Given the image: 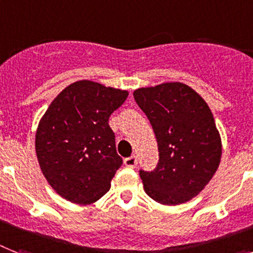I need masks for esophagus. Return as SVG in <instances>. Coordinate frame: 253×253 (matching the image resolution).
Here are the masks:
<instances>
[{
	"mask_svg": "<svg viewBox=\"0 0 253 253\" xmlns=\"http://www.w3.org/2000/svg\"><path fill=\"white\" fill-rule=\"evenodd\" d=\"M125 165L127 166V168H135V166L137 165V159L135 157V156H131V157H127V159H125Z\"/></svg>",
	"mask_w": 253,
	"mask_h": 253,
	"instance_id": "1",
	"label": "esophagus"
}]
</instances>
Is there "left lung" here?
Here are the masks:
<instances>
[{"label": "left lung", "mask_w": 253, "mask_h": 253, "mask_svg": "<svg viewBox=\"0 0 253 253\" xmlns=\"http://www.w3.org/2000/svg\"><path fill=\"white\" fill-rule=\"evenodd\" d=\"M133 98L145 113L159 145L155 170H140L149 198L183 204L200 194L218 169L222 145L208 104L183 83L139 88Z\"/></svg>", "instance_id": "8db88e82"}]
</instances>
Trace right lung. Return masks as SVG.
<instances>
[{"label":"right lung","instance_id":"obj_1","mask_svg":"<svg viewBox=\"0 0 253 253\" xmlns=\"http://www.w3.org/2000/svg\"><path fill=\"white\" fill-rule=\"evenodd\" d=\"M128 92L91 80L70 84L49 105L36 131V155L53 190L75 204H92L110 190L122 165L109 117Z\"/></svg>","mask_w":253,"mask_h":253}]
</instances>
